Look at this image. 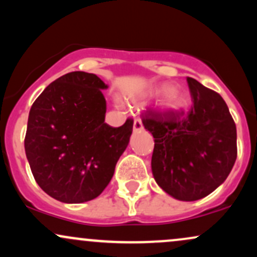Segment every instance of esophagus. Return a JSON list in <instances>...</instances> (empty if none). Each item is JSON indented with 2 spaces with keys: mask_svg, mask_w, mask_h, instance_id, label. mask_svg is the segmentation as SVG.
I'll return each mask as SVG.
<instances>
[{
  "mask_svg": "<svg viewBox=\"0 0 257 257\" xmlns=\"http://www.w3.org/2000/svg\"><path fill=\"white\" fill-rule=\"evenodd\" d=\"M141 129H143V122H141V119L137 118L134 120V124H133V131L140 132Z\"/></svg>",
  "mask_w": 257,
  "mask_h": 257,
  "instance_id": "34e87169",
  "label": "esophagus"
}]
</instances>
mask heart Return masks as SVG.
<instances>
[{"label": "heart", "mask_w": 257, "mask_h": 257, "mask_svg": "<svg viewBox=\"0 0 257 257\" xmlns=\"http://www.w3.org/2000/svg\"><path fill=\"white\" fill-rule=\"evenodd\" d=\"M146 95L158 99L159 107L167 112H179L185 110L188 105V95L184 90L176 87H170V84L162 83L150 88Z\"/></svg>", "instance_id": "obj_1"}]
</instances>
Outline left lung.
I'll list each match as a JSON object with an SVG mask.
<instances>
[{
	"label": "left lung",
	"mask_w": 257,
	"mask_h": 257,
	"mask_svg": "<svg viewBox=\"0 0 257 257\" xmlns=\"http://www.w3.org/2000/svg\"><path fill=\"white\" fill-rule=\"evenodd\" d=\"M193 105L188 112L146 111L143 124L155 139L151 168L173 198L193 202L227 179L237 159V129L225 100L187 77Z\"/></svg>",
	"instance_id": "1"
}]
</instances>
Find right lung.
Here are the masks:
<instances>
[{"instance_id":"obj_1","label":"right lung","mask_w":257,"mask_h":257,"mask_svg":"<svg viewBox=\"0 0 257 257\" xmlns=\"http://www.w3.org/2000/svg\"><path fill=\"white\" fill-rule=\"evenodd\" d=\"M105 84L94 73L75 71L52 82L31 106L25 153L32 175L52 198L69 204L105 190L128 146L133 120L105 123Z\"/></svg>"}]
</instances>
